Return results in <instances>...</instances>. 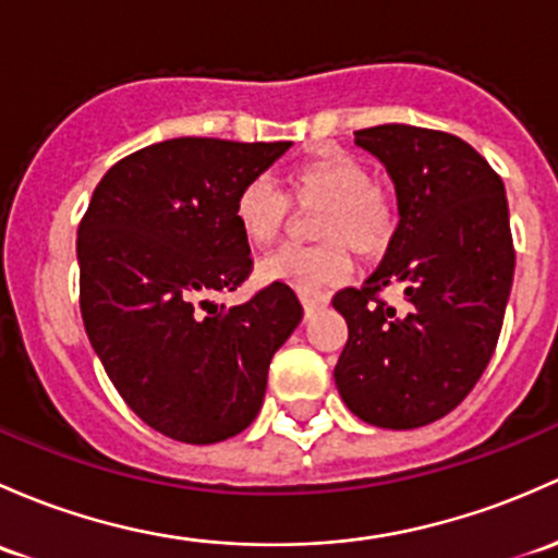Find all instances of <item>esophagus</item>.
Listing matches in <instances>:
<instances>
[{"mask_svg":"<svg viewBox=\"0 0 558 558\" xmlns=\"http://www.w3.org/2000/svg\"><path fill=\"white\" fill-rule=\"evenodd\" d=\"M299 299H302L304 313H313V310L324 307V304L328 302L326 294H310V291H304V294H299Z\"/></svg>","mask_w":558,"mask_h":558,"instance_id":"obj_1","label":"esophagus"}]
</instances>
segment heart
<instances>
[{"label":"heart","instance_id":"b5f03b06","mask_svg":"<svg viewBox=\"0 0 558 558\" xmlns=\"http://www.w3.org/2000/svg\"><path fill=\"white\" fill-rule=\"evenodd\" d=\"M280 192L267 175L245 181L234 195L232 219L251 245H269L286 230L291 205L315 210L310 234L318 245H283L259 262V278L296 291H318L350 272V248L363 262L385 256L398 230L396 205L372 168L348 151H318L289 168Z\"/></svg>","mask_w":558,"mask_h":558}]
</instances>
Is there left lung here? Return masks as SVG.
I'll return each instance as SVG.
<instances>
[{
	"label": "left lung",
	"instance_id": "left-lung-1",
	"mask_svg": "<svg viewBox=\"0 0 558 558\" xmlns=\"http://www.w3.org/2000/svg\"><path fill=\"white\" fill-rule=\"evenodd\" d=\"M355 144L385 162L401 221L372 278L331 299L348 320L333 379L355 417L409 430L462 403L497 348L515 264L506 186L444 131L392 122ZM387 288L403 308L384 302Z\"/></svg>",
	"mask_w": 558,
	"mask_h": 558
}]
</instances>
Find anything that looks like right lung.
<instances>
[{
    "mask_svg": "<svg viewBox=\"0 0 558 558\" xmlns=\"http://www.w3.org/2000/svg\"><path fill=\"white\" fill-rule=\"evenodd\" d=\"M291 141L171 138L122 157L77 230L87 339L122 401L184 444L238 436L259 414L275 350L302 320L291 286L210 302L254 269L234 195Z\"/></svg>",
    "mask_w": 558,
    "mask_h": 558,
    "instance_id": "add662e5",
    "label": "right lung"
}]
</instances>
